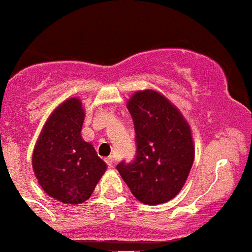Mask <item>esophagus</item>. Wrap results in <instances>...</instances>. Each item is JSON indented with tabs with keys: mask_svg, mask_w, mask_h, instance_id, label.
Listing matches in <instances>:
<instances>
[{
	"mask_svg": "<svg viewBox=\"0 0 252 252\" xmlns=\"http://www.w3.org/2000/svg\"><path fill=\"white\" fill-rule=\"evenodd\" d=\"M105 163H107V165L109 166V167H113V165H114V158H113V157H112V156L107 157V158H105Z\"/></svg>",
	"mask_w": 252,
	"mask_h": 252,
	"instance_id": "34e87169",
	"label": "esophagus"
}]
</instances>
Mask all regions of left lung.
I'll list each match as a JSON object with an SVG mask.
<instances>
[{
  "label": "left lung",
  "instance_id": "1",
  "mask_svg": "<svg viewBox=\"0 0 252 252\" xmlns=\"http://www.w3.org/2000/svg\"><path fill=\"white\" fill-rule=\"evenodd\" d=\"M136 153L116 168L135 198L145 205L170 201L180 192L194 159L190 127L163 95L138 91L127 103Z\"/></svg>",
  "mask_w": 252,
  "mask_h": 252
}]
</instances>
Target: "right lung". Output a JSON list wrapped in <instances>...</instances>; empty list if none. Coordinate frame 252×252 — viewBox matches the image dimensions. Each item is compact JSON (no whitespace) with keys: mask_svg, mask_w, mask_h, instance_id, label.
Masks as SVG:
<instances>
[{"mask_svg":"<svg viewBox=\"0 0 252 252\" xmlns=\"http://www.w3.org/2000/svg\"><path fill=\"white\" fill-rule=\"evenodd\" d=\"M85 112L70 97L50 116L33 151L32 165L39 186L63 203L90 198L107 165L81 136Z\"/></svg>","mask_w":252,"mask_h":252,"instance_id":"obj_1","label":"right lung"}]
</instances>
